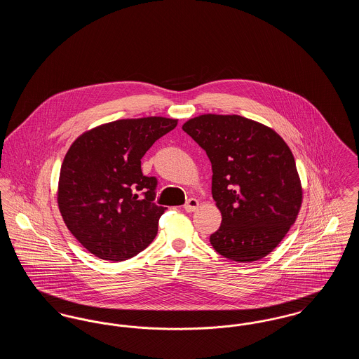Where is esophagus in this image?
Returning a JSON list of instances; mask_svg holds the SVG:
<instances>
[{
	"label": "esophagus",
	"instance_id": "obj_1",
	"mask_svg": "<svg viewBox=\"0 0 359 359\" xmlns=\"http://www.w3.org/2000/svg\"><path fill=\"white\" fill-rule=\"evenodd\" d=\"M198 207H199V202H198L196 199L191 198V199H188L187 203L184 205V210H186L187 212H192V211H195Z\"/></svg>",
	"mask_w": 359,
	"mask_h": 359
}]
</instances>
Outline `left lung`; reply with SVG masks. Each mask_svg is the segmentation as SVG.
I'll return each instance as SVG.
<instances>
[{
    "mask_svg": "<svg viewBox=\"0 0 359 359\" xmlns=\"http://www.w3.org/2000/svg\"><path fill=\"white\" fill-rule=\"evenodd\" d=\"M183 130L211 161V192L222 214L215 252L252 262L273 252L294 223L303 189L294 157L273 129L241 116L203 114Z\"/></svg>",
    "mask_w": 359,
    "mask_h": 359,
    "instance_id": "obj_1",
    "label": "left lung"
}]
</instances>
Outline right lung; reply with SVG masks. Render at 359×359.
<instances>
[{
	"mask_svg": "<svg viewBox=\"0 0 359 359\" xmlns=\"http://www.w3.org/2000/svg\"><path fill=\"white\" fill-rule=\"evenodd\" d=\"M176 125L165 117L113 121L69 147L57 205L71 234L91 255L125 261L154 241L165 207L154 203L157 179L142 175L141 158Z\"/></svg>",
	"mask_w": 359,
	"mask_h": 359,
	"instance_id": "1",
	"label": "right lung"
}]
</instances>
